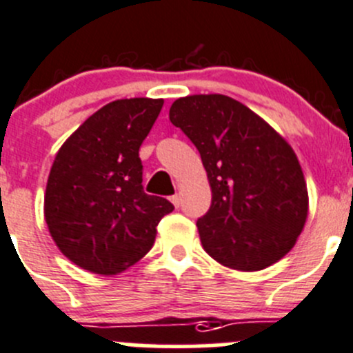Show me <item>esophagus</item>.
I'll return each instance as SVG.
<instances>
[{
	"instance_id": "obj_1",
	"label": "esophagus",
	"mask_w": 353,
	"mask_h": 353,
	"mask_svg": "<svg viewBox=\"0 0 353 353\" xmlns=\"http://www.w3.org/2000/svg\"><path fill=\"white\" fill-rule=\"evenodd\" d=\"M170 201L174 203V206H176V208H179V206H181V196H179V194H174V196H170Z\"/></svg>"
}]
</instances>
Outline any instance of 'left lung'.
<instances>
[{
	"mask_svg": "<svg viewBox=\"0 0 353 353\" xmlns=\"http://www.w3.org/2000/svg\"><path fill=\"white\" fill-rule=\"evenodd\" d=\"M170 123L198 148L212 188L198 219L203 249L220 265L258 272L294 248L307 219V186L290 145L241 102L188 95Z\"/></svg>",
	"mask_w": 353,
	"mask_h": 353,
	"instance_id": "1",
	"label": "left lung"
}]
</instances>
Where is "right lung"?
Segmentation results:
<instances>
[{
  "label": "right lung",
  "instance_id": "obj_1",
  "mask_svg": "<svg viewBox=\"0 0 353 353\" xmlns=\"http://www.w3.org/2000/svg\"><path fill=\"white\" fill-rule=\"evenodd\" d=\"M162 99H121L92 114L51 167L44 216L59 251L80 268L116 275L140 261L174 210L143 191L140 147Z\"/></svg>",
  "mask_w": 353,
  "mask_h": 353
}]
</instances>
